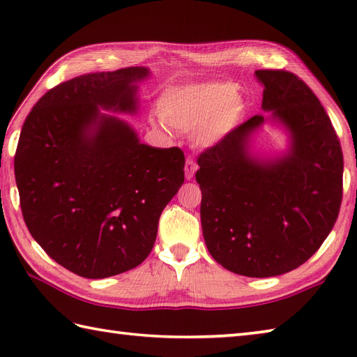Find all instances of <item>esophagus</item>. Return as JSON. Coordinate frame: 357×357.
<instances>
[{
	"label": "esophagus",
	"instance_id": "34e87169",
	"mask_svg": "<svg viewBox=\"0 0 357 357\" xmlns=\"http://www.w3.org/2000/svg\"><path fill=\"white\" fill-rule=\"evenodd\" d=\"M196 169H198V165H196L195 159L192 156H187V161H185V178L187 179H192L195 176Z\"/></svg>",
	"mask_w": 357,
	"mask_h": 357
}]
</instances>
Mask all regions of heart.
Listing matches in <instances>:
<instances>
[{"label":"heart","instance_id":"b5f03b06","mask_svg":"<svg viewBox=\"0 0 357 357\" xmlns=\"http://www.w3.org/2000/svg\"><path fill=\"white\" fill-rule=\"evenodd\" d=\"M242 101L229 86L196 84L167 90L159 101L161 116L178 130H192L193 139L207 146L236 124Z\"/></svg>","mask_w":357,"mask_h":357}]
</instances>
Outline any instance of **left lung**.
Here are the masks:
<instances>
[{
    "label": "left lung",
    "mask_w": 357,
    "mask_h": 357,
    "mask_svg": "<svg viewBox=\"0 0 357 357\" xmlns=\"http://www.w3.org/2000/svg\"><path fill=\"white\" fill-rule=\"evenodd\" d=\"M262 109L285 124L291 150L257 161L247 142L264 115L234 127L198 156L201 224L213 259L248 278L298 268L327 239L342 202L344 156L335 127L304 81L285 70H256Z\"/></svg>",
    "instance_id": "8db88e82"
}]
</instances>
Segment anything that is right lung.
I'll use <instances>...</instances> for the list:
<instances>
[{
	"label": "right lung",
	"instance_id": "add662e5",
	"mask_svg": "<svg viewBox=\"0 0 357 357\" xmlns=\"http://www.w3.org/2000/svg\"><path fill=\"white\" fill-rule=\"evenodd\" d=\"M144 67L75 77L30 110L15 151L22 218L53 261L82 278L132 270L155 245L164 207L184 183V151L141 144L100 107L136 110Z\"/></svg>",
	"mask_w": 357,
	"mask_h": 357
}]
</instances>
